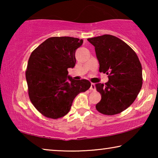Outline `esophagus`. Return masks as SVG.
I'll return each mask as SVG.
<instances>
[{"label": "esophagus", "mask_w": 158, "mask_h": 158, "mask_svg": "<svg viewBox=\"0 0 158 158\" xmlns=\"http://www.w3.org/2000/svg\"><path fill=\"white\" fill-rule=\"evenodd\" d=\"M95 90V84H91V85H90V90H91V91H93V90Z\"/></svg>", "instance_id": "1"}]
</instances>
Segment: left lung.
Returning <instances> with one entry per match:
<instances>
[{
    "instance_id": "8db88e82",
    "label": "left lung",
    "mask_w": 158,
    "mask_h": 158,
    "mask_svg": "<svg viewBox=\"0 0 158 158\" xmlns=\"http://www.w3.org/2000/svg\"><path fill=\"white\" fill-rule=\"evenodd\" d=\"M95 47L100 73L109 81L96 84L101 100L95 108L100 113L112 116L123 111L136 100L142 86V68L139 59L129 45L111 35L88 39Z\"/></svg>"
}]
</instances>
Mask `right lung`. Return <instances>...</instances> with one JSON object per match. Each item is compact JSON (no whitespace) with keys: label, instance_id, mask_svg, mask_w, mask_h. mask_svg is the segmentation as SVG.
<instances>
[{"label":"right lung","instance_id":"add662e5","mask_svg":"<svg viewBox=\"0 0 158 158\" xmlns=\"http://www.w3.org/2000/svg\"><path fill=\"white\" fill-rule=\"evenodd\" d=\"M82 43L83 40L74 37H52L31 53L26 71L28 96L37 110L48 118L65 116L76 96L91 85L86 79L68 76V69L75 65L76 49Z\"/></svg>","mask_w":158,"mask_h":158}]
</instances>
